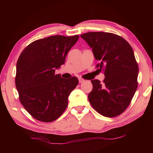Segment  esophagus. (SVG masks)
Returning <instances> with one entry per match:
<instances>
[{
	"label": "esophagus",
	"mask_w": 153,
	"mask_h": 153,
	"mask_svg": "<svg viewBox=\"0 0 153 153\" xmlns=\"http://www.w3.org/2000/svg\"><path fill=\"white\" fill-rule=\"evenodd\" d=\"M84 82V79H83V78H81V77H79V83H82V82Z\"/></svg>",
	"instance_id": "obj_1"
}]
</instances>
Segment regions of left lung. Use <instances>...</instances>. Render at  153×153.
I'll return each mask as SVG.
<instances>
[{"instance_id":"1","label":"left lung","mask_w":153,"mask_h":153,"mask_svg":"<svg viewBox=\"0 0 153 153\" xmlns=\"http://www.w3.org/2000/svg\"><path fill=\"white\" fill-rule=\"evenodd\" d=\"M80 36L92 48L99 61L96 67L105 76L102 83L91 80L93 88L88 97L90 105L105 117H117L128 107L138 88V65L133 49L113 33L93 32Z\"/></svg>"}]
</instances>
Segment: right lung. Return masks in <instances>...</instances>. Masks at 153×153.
Masks as SVG:
<instances>
[{"mask_svg":"<svg viewBox=\"0 0 153 153\" xmlns=\"http://www.w3.org/2000/svg\"><path fill=\"white\" fill-rule=\"evenodd\" d=\"M79 36H52L33 41L24 48L17 62L15 86L25 109L42 122H51L63 114L68 97L78 84L55 74L65 63L69 51Z\"/></svg>","mask_w":153,"mask_h":153,"instance_id":"right-lung-1","label":"right lung"}]
</instances>
